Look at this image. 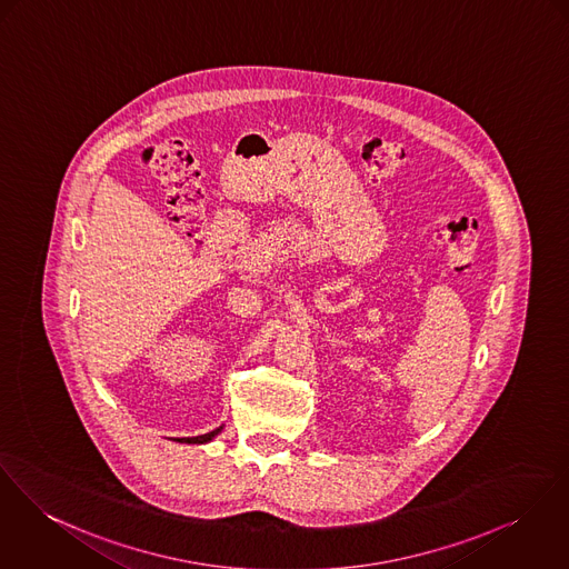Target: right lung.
Listing matches in <instances>:
<instances>
[{
  "instance_id": "obj_1",
  "label": "right lung",
  "mask_w": 569,
  "mask_h": 569,
  "mask_svg": "<svg viewBox=\"0 0 569 569\" xmlns=\"http://www.w3.org/2000/svg\"><path fill=\"white\" fill-rule=\"evenodd\" d=\"M217 433H220V429H217V431H210V433H206V436H197V438H181L177 439V441H186V443H206V441H210V439L214 438Z\"/></svg>"
}]
</instances>
